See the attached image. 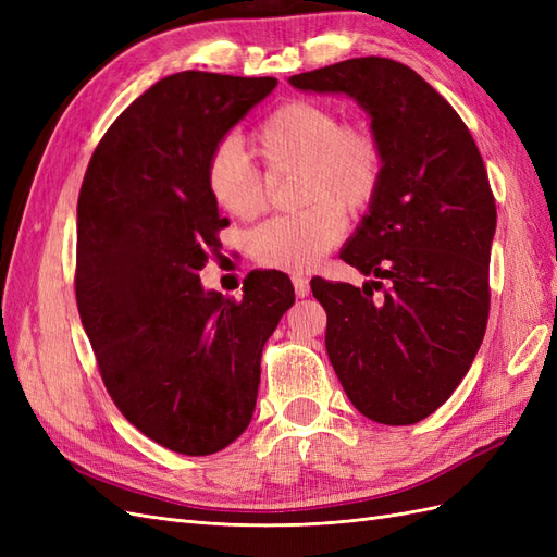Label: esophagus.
I'll use <instances>...</instances> for the list:
<instances>
[{
  "label": "esophagus",
  "mask_w": 557,
  "mask_h": 557,
  "mask_svg": "<svg viewBox=\"0 0 557 557\" xmlns=\"http://www.w3.org/2000/svg\"><path fill=\"white\" fill-rule=\"evenodd\" d=\"M293 285H295V295L297 297H307L311 285H309V278L305 274H293Z\"/></svg>",
  "instance_id": "34e87169"
}]
</instances>
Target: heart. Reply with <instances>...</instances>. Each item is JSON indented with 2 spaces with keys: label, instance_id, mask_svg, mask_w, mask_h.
Returning a JSON list of instances; mask_svg holds the SVG:
<instances>
[{
  "label": "heart",
  "instance_id": "1",
  "mask_svg": "<svg viewBox=\"0 0 557 557\" xmlns=\"http://www.w3.org/2000/svg\"><path fill=\"white\" fill-rule=\"evenodd\" d=\"M256 139L272 164H305L301 201L311 205L252 232V256L264 267L305 272L344 237L346 221L338 207L358 213L372 205L383 172L381 144L364 123H339L330 107L311 99L278 107ZM207 185L218 207L244 221L267 207L264 176L237 139L211 150Z\"/></svg>",
  "mask_w": 557,
  "mask_h": 557
}]
</instances>
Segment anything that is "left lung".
<instances>
[{"label": "left lung", "instance_id": "obj_1", "mask_svg": "<svg viewBox=\"0 0 557 557\" xmlns=\"http://www.w3.org/2000/svg\"><path fill=\"white\" fill-rule=\"evenodd\" d=\"M305 92H344L372 117L379 190L339 258L362 288L313 278L325 348L348 399L383 425L434 413L483 342L497 225L495 197L462 117L407 64L352 58L290 76Z\"/></svg>", "mask_w": 557, "mask_h": 557}]
</instances>
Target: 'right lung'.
Wrapping results in <instances>:
<instances>
[{"label": "right lung", "mask_w": 557, "mask_h": 557, "mask_svg": "<svg viewBox=\"0 0 557 557\" xmlns=\"http://www.w3.org/2000/svg\"><path fill=\"white\" fill-rule=\"evenodd\" d=\"M276 83L207 72L158 81L115 117L81 185L83 330L115 407L174 453H218L248 428L262 348L295 301L274 269L250 272L239 301L199 283L230 225L209 193V156Z\"/></svg>", "instance_id": "obj_1"}]
</instances>
